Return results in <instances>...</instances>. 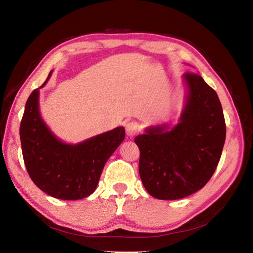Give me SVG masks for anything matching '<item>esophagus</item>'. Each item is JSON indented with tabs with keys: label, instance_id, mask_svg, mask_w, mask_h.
Here are the masks:
<instances>
[{
	"label": "esophagus",
	"instance_id": "34e87169",
	"mask_svg": "<svg viewBox=\"0 0 253 253\" xmlns=\"http://www.w3.org/2000/svg\"><path fill=\"white\" fill-rule=\"evenodd\" d=\"M139 131H140V126L136 121L128 122V124H126V132L128 137L136 136L139 133Z\"/></svg>",
	"mask_w": 253,
	"mask_h": 253
}]
</instances>
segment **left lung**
Masks as SVG:
<instances>
[{"label": "left lung", "mask_w": 253, "mask_h": 253, "mask_svg": "<svg viewBox=\"0 0 253 253\" xmlns=\"http://www.w3.org/2000/svg\"><path fill=\"white\" fill-rule=\"evenodd\" d=\"M188 91L179 122L151 126L138 135L139 175L158 200H179L204 188L215 171L226 139L216 91L200 75L183 74Z\"/></svg>", "instance_id": "left-lung-1"}]
</instances>
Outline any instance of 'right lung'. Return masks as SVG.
Here are the masks:
<instances>
[{"label":"right lung","instance_id":"add662e5","mask_svg":"<svg viewBox=\"0 0 253 253\" xmlns=\"http://www.w3.org/2000/svg\"><path fill=\"white\" fill-rule=\"evenodd\" d=\"M125 135V127L118 126L77 144L61 141L40 116L39 88L28 97L20 126L23 158L30 178L43 192L63 201L82 200L94 192L105 163Z\"/></svg>","mask_w":253,"mask_h":253}]
</instances>
